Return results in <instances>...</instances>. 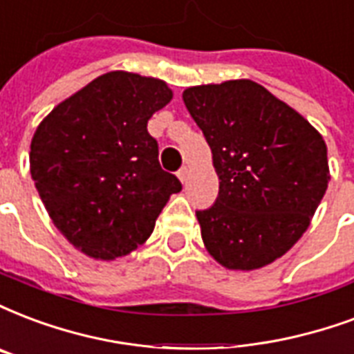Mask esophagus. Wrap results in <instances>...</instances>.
Masks as SVG:
<instances>
[{
	"mask_svg": "<svg viewBox=\"0 0 354 354\" xmlns=\"http://www.w3.org/2000/svg\"><path fill=\"white\" fill-rule=\"evenodd\" d=\"M177 177H179L180 183H183V185H185V183H187V179H188V167H187V166H183V167H180L179 171H177Z\"/></svg>",
	"mask_w": 354,
	"mask_h": 354,
	"instance_id": "obj_1",
	"label": "esophagus"
}]
</instances>
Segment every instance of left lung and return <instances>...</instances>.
Masks as SVG:
<instances>
[{
	"label": "left lung",
	"instance_id": "8db88e82",
	"mask_svg": "<svg viewBox=\"0 0 354 354\" xmlns=\"http://www.w3.org/2000/svg\"><path fill=\"white\" fill-rule=\"evenodd\" d=\"M220 179L214 205L196 211L207 252L230 270L276 261L308 230L330 171L323 136L252 80L185 89Z\"/></svg>",
	"mask_w": 354,
	"mask_h": 354
}]
</instances>
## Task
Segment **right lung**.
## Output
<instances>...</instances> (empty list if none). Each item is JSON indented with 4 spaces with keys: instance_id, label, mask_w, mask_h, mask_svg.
Returning a JSON list of instances; mask_svg holds the SVG:
<instances>
[{
    "instance_id": "obj_1",
    "label": "right lung",
    "mask_w": 354,
    "mask_h": 354,
    "mask_svg": "<svg viewBox=\"0 0 354 354\" xmlns=\"http://www.w3.org/2000/svg\"><path fill=\"white\" fill-rule=\"evenodd\" d=\"M174 98L166 82L111 71L65 98L37 127L29 171L74 248L111 261L136 250L180 183L158 162L147 121Z\"/></svg>"
}]
</instances>
